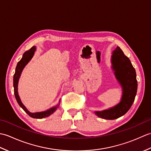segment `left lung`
<instances>
[{"label": "left lung", "mask_w": 151, "mask_h": 151, "mask_svg": "<svg viewBox=\"0 0 151 151\" xmlns=\"http://www.w3.org/2000/svg\"><path fill=\"white\" fill-rule=\"evenodd\" d=\"M112 68L123 88L121 102L115 106L101 111H95L98 117L105 119H115L121 117L129 111L135 99L137 89L136 73L129 58L117 47L111 56Z\"/></svg>", "instance_id": "obj_1"}]
</instances>
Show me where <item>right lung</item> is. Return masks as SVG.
<instances>
[{"instance_id":"right-lung-1","label":"right lung","mask_w":151,"mask_h":151,"mask_svg":"<svg viewBox=\"0 0 151 151\" xmlns=\"http://www.w3.org/2000/svg\"><path fill=\"white\" fill-rule=\"evenodd\" d=\"M35 50H36V47L33 46L29 50H27L23 54V56H22V58L21 60L19 61V62L17 63V65L16 66V69H15V72L14 75V94H15V97L16 100H17L19 105L23 109V110L26 112V113L32 118H36V119H42L44 117H46L49 116L52 114H53L54 111L56 110L57 108L59 106V104L57 105L56 106L53 107L52 108L49 109L45 111H42V112H37V113H30V112L28 111L26 107L24 106L23 104L22 103V102L21 101L20 98H19V96L18 95V92H17V84H18V81H19V78L20 77L21 74L22 69L24 67V66L27 65L28 62L32 59V58L33 57L34 54Z\"/></svg>"}]
</instances>
